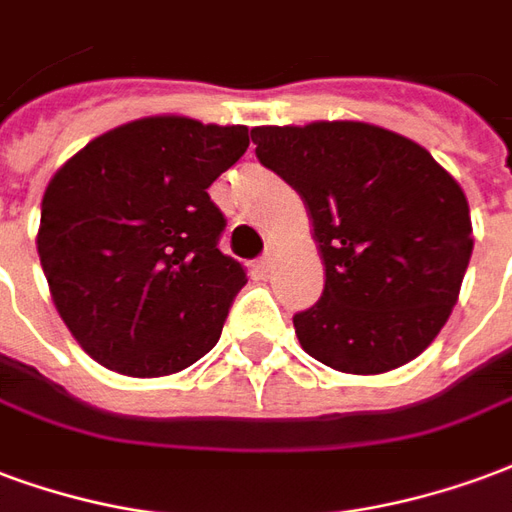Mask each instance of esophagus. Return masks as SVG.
Instances as JSON below:
<instances>
[{
    "instance_id": "34e87169",
    "label": "esophagus",
    "mask_w": 512,
    "mask_h": 512,
    "mask_svg": "<svg viewBox=\"0 0 512 512\" xmlns=\"http://www.w3.org/2000/svg\"><path fill=\"white\" fill-rule=\"evenodd\" d=\"M272 261H275V256H272V251H267L264 256H259V259H256V264H253V267H256V272H261V275H264V272H270Z\"/></svg>"
}]
</instances>
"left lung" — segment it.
Masks as SVG:
<instances>
[{"instance_id": "left-lung-1", "label": "left lung", "mask_w": 512, "mask_h": 512, "mask_svg": "<svg viewBox=\"0 0 512 512\" xmlns=\"http://www.w3.org/2000/svg\"><path fill=\"white\" fill-rule=\"evenodd\" d=\"M261 166L300 193L324 259V292L294 313L313 360L384 374L434 341L472 256L461 185L431 152L365 122L253 128Z\"/></svg>"}]
</instances>
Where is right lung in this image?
Listing matches in <instances>:
<instances>
[{
  "instance_id": "add662e5",
  "label": "right lung",
  "mask_w": 512,
  "mask_h": 512,
  "mask_svg": "<svg viewBox=\"0 0 512 512\" xmlns=\"http://www.w3.org/2000/svg\"><path fill=\"white\" fill-rule=\"evenodd\" d=\"M248 144L245 125L136 119L89 141L48 182L37 253L92 360L166 376L218 343L248 275L220 253L226 218L207 188Z\"/></svg>"
}]
</instances>
